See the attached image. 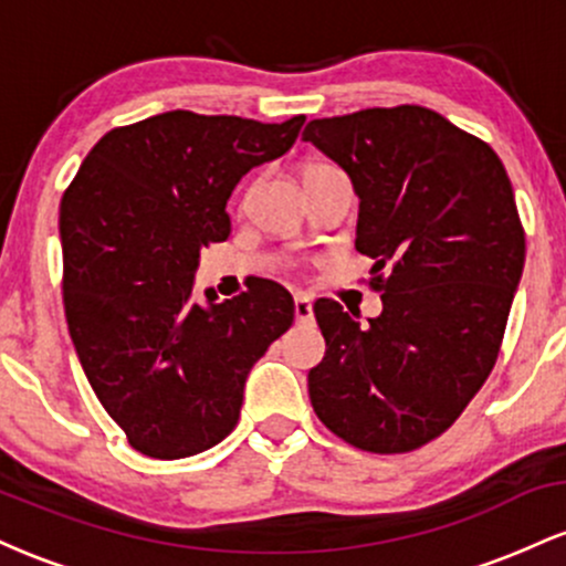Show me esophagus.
<instances>
[{"label": "esophagus", "instance_id": "esophagus-1", "mask_svg": "<svg viewBox=\"0 0 566 566\" xmlns=\"http://www.w3.org/2000/svg\"><path fill=\"white\" fill-rule=\"evenodd\" d=\"M295 319L297 322H311L314 319V305L305 295H297L295 297Z\"/></svg>", "mask_w": 566, "mask_h": 566}]
</instances>
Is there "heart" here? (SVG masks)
<instances>
[{
	"label": "heart",
	"mask_w": 566,
	"mask_h": 566,
	"mask_svg": "<svg viewBox=\"0 0 566 566\" xmlns=\"http://www.w3.org/2000/svg\"><path fill=\"white\" fill-rule=\"evenodd\" d=\"M319 167H327V165H314V167H308V170H319ZM305 170V172H308Z\"/></svg>",
	"instance_id": "b5f03b06"
}]
</instances>
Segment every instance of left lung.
Masks as SVG:
<instances>
[{"label": "left lung", "mask_w": 566, "mask_h": 566, "mask_svg": "<svg viewBox=\"0 0 566 566\" xmlns=\"http://www.w3.org/2000/svg\"><path fill=\"white\" fill-rule=\"evenodd\" d=\"M303 140L359 197L356 250L373 258L382 311L359 322L314 303L327 343L308 373L314 412L367 452H409L444 433L495 367L524 269V229L503 161L423 106L314 119Z\"/></svg>", "instance_id": "8db88e82"}]
</instances>
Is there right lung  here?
Segmentation results:
<instances>
[{"instance_id":"add662e5","label":"right lung","mask_w":566,"mask_h":566,"mask_svg":"<svg viewBox=\"0 0 566 566\" xmlns=\"http://www.w3.org/2000/svg\"><path fill=\"white\" fill-rule=\"evenodd\" d=\"M305 116L167 112L95 143L61 201L63 305L76 356L133 450L178 460L233 431L252 365L295 303L261 279L218 303L191 297L201 247L231 233V191L287 154Z\"/></svg>"}]
</instances>
